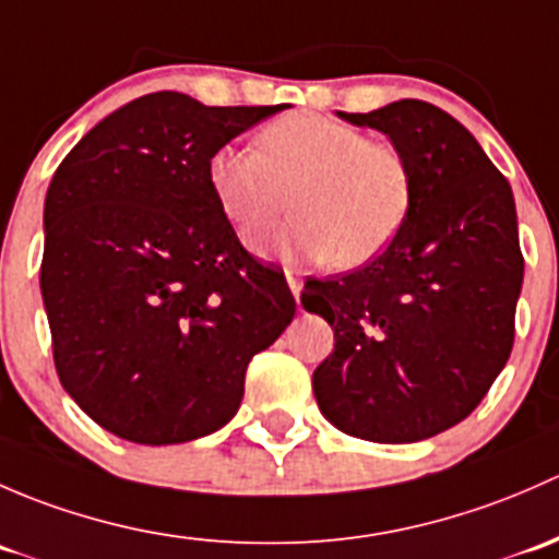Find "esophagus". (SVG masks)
<instances>
[{
  "instance_id": "obj_1",
  "label": "esophagus",
  "mask_w": 559,
  "mask_h": 559,
  "mask_svg": "<svg viewBox=\"0 0 559 559\" xmlns=\"http://www.w3.org/2000/svg\"><path fill=\"white\" fill-rule=\"evenodd\" d=\"M287 287H290L293 298H296V301H298V296H301V290H304V282L298 280L296 274H287Z\"/></svg>"
}]
</instances>
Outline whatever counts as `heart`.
Listing matches in <instances>:
<instances>
[{
  "label": "heart",
  "mask_w": 559,
  "mask_h": 559,
  "mask_svg": "<svg viewBox=\"0 0 559 559\" xmlns=\"http://www.w3.org/2000/svg\"><path fill=\"white\" fill-rule=\"evenodd\" d=\"M206 186L241 241L263 237L293 204L296 221L255 247L266 255L328 261L333 269L373 261L412 204L404 155L314 112L263 126L258 153L217 147L206 160Z\"/></svg>",
  "instance_id": "heart-1"
}]
</instances>
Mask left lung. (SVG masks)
I'll use <instances>...</instances> for the list:
<instances>
[{
  "label": "left lung",
  "mask_w": 559,
  "mask_h": 559,
  "mask_svg": "<svg viewBox=\"0 0 559 559\" xmlns=\"http://www.w3.org/2000/svg\"><path fill=\"white\" fill-rule=\"evenodd\" d=\"M338 118L404 155L412 204L382 255L304 285V309L336 342L312 390L344 433L412 444L468 417L509 360L525 274L514 193L474 134L428 102Z\"/></svg>",
  "instance_id": "8db88e82"
}]
</instances>
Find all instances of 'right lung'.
Masks as SVG:
<instances>
[{"mask_svg":"<svg viewBox=\"0 0 559 559\" xmlns=\"http://www.w3.org/2000/svg\"><path fill=\"white\" fill-rule=\"evenodd\" d=\"M282 109L158 91L56 169L39 290L61 384L109 433L151 447L215 433L252 355L290 325L287 282L239 245L206 186L210 155Z\"/></svg>","mask_w":559,"mask_h":559,"instance_id":"1","label":"right lung"}]
</instances>
